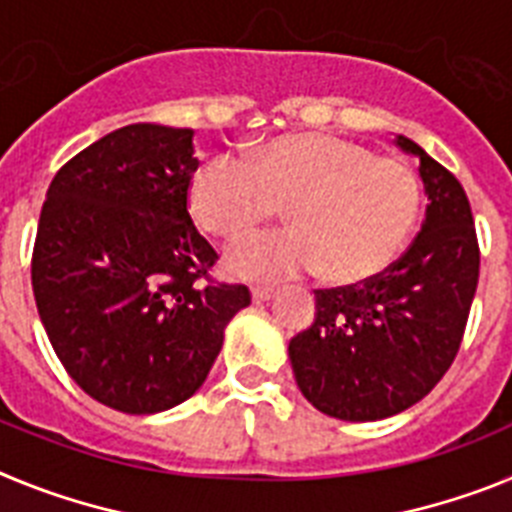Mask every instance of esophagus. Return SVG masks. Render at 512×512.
Masks as SVG:
<instances>
[{"instance_id": "1", "label": "esophagus", "mask_w": 512, "mask_h": 512, "mask_svg": "<svg viewBox=\"0 0 512 512\" xmlns=\"http://www.w3.org/2000/svg\"><path fill=\"white\" fill-rule=\"evenodd\" d=\"M251 297L256 305H261V302H269L271 297H274V289H266V287H253L251 289Z\"/></svg>"}]
</instances>
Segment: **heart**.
Segmentation results:
<instances>
[{
    "label": "heart",
    "mask_w": 512,
    "mask_h": 512,
    "mask_svg": "<svg viewBox=\"0 0 512 512\" xmlns=\"http://www.w3.org/2000/svg\"><path fill=\"white\" fill-rule=\"evenodd\" d=\"M423 189L400 158L328 133L266 140L253 161L217 153L189 187V210L205 230L238 238L282 207L292 228L230 246L225 264L238 279L277 284L320 271L336 287L382 277L418 223Z\"/></svg>",
    "instance_id": "b5f03b06"
}]
</instances>
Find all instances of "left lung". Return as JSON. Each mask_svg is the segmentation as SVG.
I'll use <instances>...</instances> for the list:
<instances>
[{
  "instance_id": "1",
  "label": "left lung",
  "mask_w": 512,
  "mask_h": 512,
  "mask_svg": "<svg viewBox=\"0 0 512 512\" xmlns=\"http://www.w3.org/2000/svg\"><path fill=\"white\" fill-rule=\"evenodd\" d=\"M428 207L420 233L382 277L315 289V323L289 341L302 395L330 418L366 423L408 410L459 354L479 279V243L467 192L418 143Z\"/></svg>"
}]
</instances>
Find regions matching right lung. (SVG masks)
Listing matches in <instances>:
<instances>
[{
    "label": "right lung",
    "mask_w": 512,
    "mask_h": 512,
    "mask_svg": "<svg viewBox=\"0 0 512 512\" xmlns=\"http://www.w3.org/2000/svg\"><path fill=\"white\" fill-rule=\"evenodd\" d=\"M194 130L125 125L53 176L33 248V292L63 369L97 402L151 415L189 400L223 330L251 305L212 282L217 251L194 228Z\"/></svg>",
    "instance_id": "right-lung-1"
}]
</instances>
